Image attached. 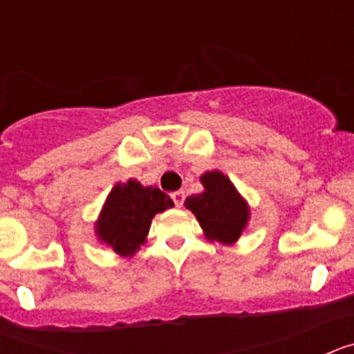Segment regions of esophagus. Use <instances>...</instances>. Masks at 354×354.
I'll list each match as a JSON object with an SVG mask.
<instances>
[{
	"instance_id": "1",
	"label": "esophagus",
	"mask_w": 354,
	"mask_h": 354,
	"mask_svg": "<svg viewBox=\"0 0 354 354\" xmlns=\"http://www.w3.org/2000/svg\"><path fill=\"white\" fill-rule=\"evenodd\" d=\"M184 198H186L184 192H174V193H171V200H174L177 207H180V205L184 204Z\"/></svg>"
}]
</instances>
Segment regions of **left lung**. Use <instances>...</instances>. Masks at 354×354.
I'll return each instance as SVG.
<instances>
[{"label": "left lung", "instance_id": "8db88e82", "mask_svg": "<svg viewBox=\"0 0 354 354\" xmlns=\"http://www.w3.org/2000/svg\"><path fill=\"white\" fill-rule=\"evenodd\" d=\"M204 192L187 196L184 205L195 214L207 241L234 245L248 227L250 205L232 180L220 170L200 175Z\"/></svg>", "mask_w": 354, "mask_h": 354}]
</instances>
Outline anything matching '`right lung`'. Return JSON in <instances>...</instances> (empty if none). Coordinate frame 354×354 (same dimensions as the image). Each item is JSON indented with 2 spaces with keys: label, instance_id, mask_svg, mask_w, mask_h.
<instances>
[{
  "label": "right lung",
  "instance_id": "right-lung-1",
  "mask_svg": "<svg viewBox=\"0 0 354 354\" xmlns=\"http://www.w3.org/2000/svg\"><path fill=\"white\" fill-rule=\"evenodd\" d=\"M170 207L174 202L159 187L143 186L136 179L117 183L95 221L97 239L120 257L131 259L145 245L152 218Z\"/></svg>",
  "mask_w": 354,
  "mask_h": 354
}]
</instances>
